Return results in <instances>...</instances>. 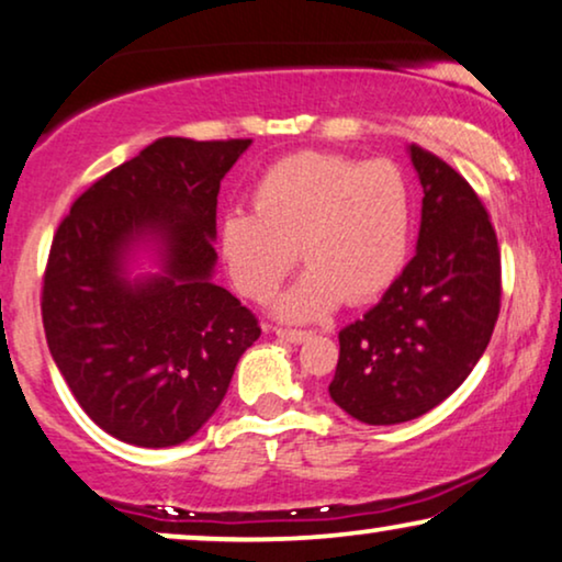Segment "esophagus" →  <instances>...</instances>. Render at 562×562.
<instances>
[{"mask_svg":"<svg viewBox=\"0 0 562 562\" xmlns=\"http://www.w3.org/2000/svg\"><path fill=\"white\" fill-rule=\"evenodd\" d=\"M274 334L280 339H285V342H305V339L314 337V331L311 329H290V326H277Z\"/></svg>","mask_w":562,"mask_h":562,"instance_id":"34e87169","label":"esophagus"}]
</instances>
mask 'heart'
<instances>
[{"instance_id": "heart-1", "label": "heart", "mask_w": 562, "mask_h": 562, "mask_svg": "<svg viewBox=\"0 0 562 562\" xmlns=\"http://www.w3.org/2000/svg\"><path fill=\"white\" fill-rule=\"evenodd\" d=\"M254 210L220 220V254L240 293L267 303L293 274L308 272L280 301L288 318H318L334 305L386 293L409 259L415 202L394 162L339 153H295L269 166Z\"/></svg>"}]
</instances>
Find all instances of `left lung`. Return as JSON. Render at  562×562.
<instances>
[{"mask_svg":"<svg viewBox=\"0 0 562 562\" xmlns=\"http://www.w3.org/2000/svg\"><path fill=\"white\" fill-rule=\"evenodd\" d=\"M423 183L417 254L358 322L339 331L331 400L355 420H415L464 383L501 314V248L467 179L409 147Z\"/></svg>","mask_w":562,"mask_h":562,"instance_id":"obj_1","label":"left lung"}]
</instances>
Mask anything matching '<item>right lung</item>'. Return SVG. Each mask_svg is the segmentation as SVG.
I'll use <instances>...</instances> for the list:
<instances>
[{
  "label": "right lung",
  "instance_id": "right-lung-1",
  "mask_svg": "<svg viewBox=\"0 0 562 562\" xmlns=\"http://www.w3.org/2000/svg\"><path fill=\"white\" fill-rule=\"evenodd\" d=\"M251 139L160 137L82 191L54 233L41 316L69 392L98 428L162 449L220 407L259 318L212 282L220 181ZM160 232L167 274L130 286L123 248Z\"/></svg>",
  "mask_w": 562,
  "mask_h": 562
}]
</instances>
